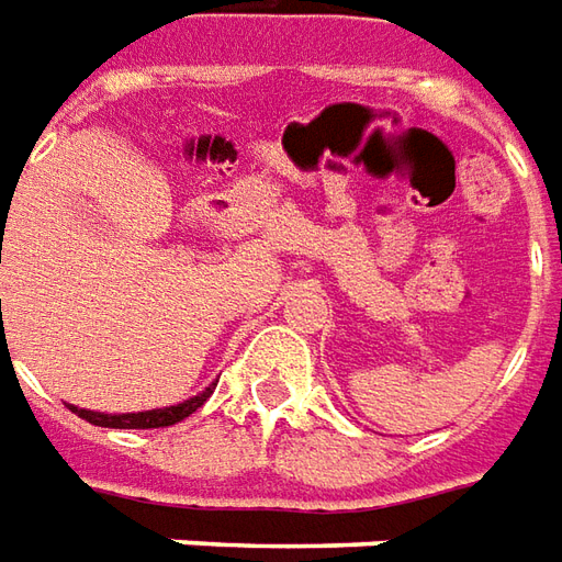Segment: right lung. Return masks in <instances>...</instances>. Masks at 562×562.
<instances>
[{
  "instance_id": "right-lung-1",
  "label": "right lung",
  "mask_w": 562,
  "mask_h": 562,
  "mask_svg": "<svg viewBox=\"0 0 562 562\" xmlns=\"http://www.w3.org/2000/svg\"><path fill=\"white\" fill-rule=\"evenodd\" d=\"M216 385L204 389L195 397H189L183 404L165 406V409H146V413H122V416H106V413H94V409H79V406H69L72 413H79V419L91 422V425H100V428H168V425H177L183 422L186 416H192L211 394H214Z\"/></svg>"
}]
</instances>
